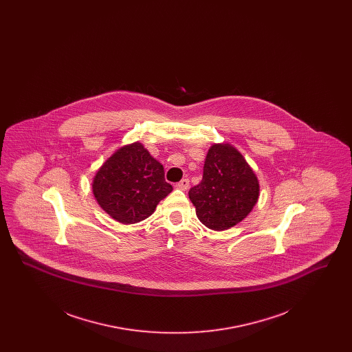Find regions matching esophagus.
I'll use <instances>...</instances> for the list:
<instances>
[{"label":"esophagus","mask_w":352,"mask_h":352,"mask_svg":"<svg viewBox=\"0 0 352 352\" xmlns=\"http://www.w3.org/2000/svg\"><path fill=\"white\" fill-rule=\"evenodd\" d=\"M188 186H190V181H188L187 178H184L181 182L177 184V188H179V190H182V191H186V190L188 188Z\"/></svg>","instance_id":"obj_1"}]
</instances>
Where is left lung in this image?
<instances>
[{
	"label": "left lung",
	"mask_w": 352,
	"mask_h": 352,
	"mask_svg": "<svg viewBox=\"0 0 352 352\" xmlns=\"http://www.w3.org/2000/svg\"><path fill=\"white\" fill-rule=\"evenodd\" d=\"M201 223L215 231L234 227L258 199V181L244 157L228 144L207 153L201 184L188 191Z\"/></svg>",
	"instance_id": "left-lung-1"
}]
</instances>
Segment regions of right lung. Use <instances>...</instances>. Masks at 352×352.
Instances as JSON below:
<instances>
[{
  "label": "right lung",
  "instance_id": "add662e5",
  "mask_svg": "<svg viewBox=\"0 0 352 352\" xmlns=\"http://www.w3.org/2000/svg\"><path fill=\"white\" fill-rule=\"evenodd\" d=\"M94 195L101 208L124 224L149 218L173 186L165 181L164 166L141 144L118 149L94 179Z\"/></svg>",
  "mask_w": 352,
  "mask_h": 352
}]
</instances>
